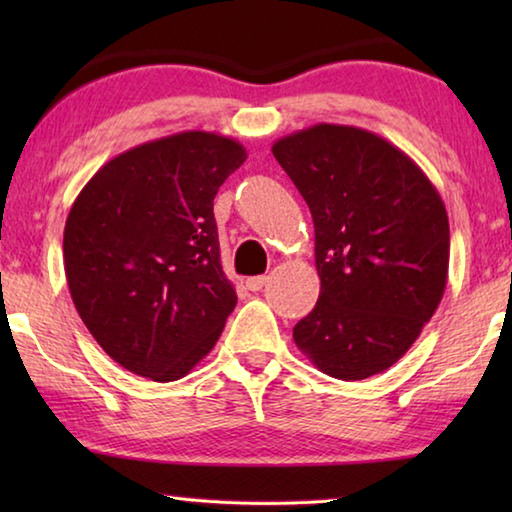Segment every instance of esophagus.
<instances>
[{"instance_id": "obj_1", "label": "esophagus", "mask_w": 512, "mask_h": 512, "mask_svg": "<svg viewBox=\"0 0 512 512\" xmlns=\"http://www.w3.org/2000/svg\"><path fill=\"white\" fill-rule=\"evenodd\" d=\"M266 280H268V277H266V275L248 277V280H246V289H248V291H259V289H262V287H264V284H266Z\"/></svg>"}]
</instances>
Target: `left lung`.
Wrapping results in <instances>:
<instances>
[{"label":"left lung","instance_id":"1","mask_svg":"<svg viewBox=\"0 0 512 512\" xmlns=\"http://www.w3.org/2000/svg\"><path fill=\"white\" fill-rule=\"evenodd\" d=\"M275 160L309 205L320 296L293 327L329 377L357 381L400 361L447 287L443 198L409 155L357 126L280 137Z\"/></svg>","mask_w":512,"mask_h":512}]
</instances>
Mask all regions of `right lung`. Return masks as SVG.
<instances>
[{
  "instance_id": "right-lung-1",
  "label": "right lung",
  "mask_w": 512,
  "mask_h": 512,
  "mask_svg": "<svg viewBox=\"0 0 512 512\" xmlns=\"http://www.w3.org/2000/svg\"><path fill=\"white\" fill-rule=\"evenodd\" d=\"M246 160L237 140L185 131L103 164L65 221L74 307L103 352L153 381L205 359L237 305L214 196Z\"/></svg>"
}]
</instances>
